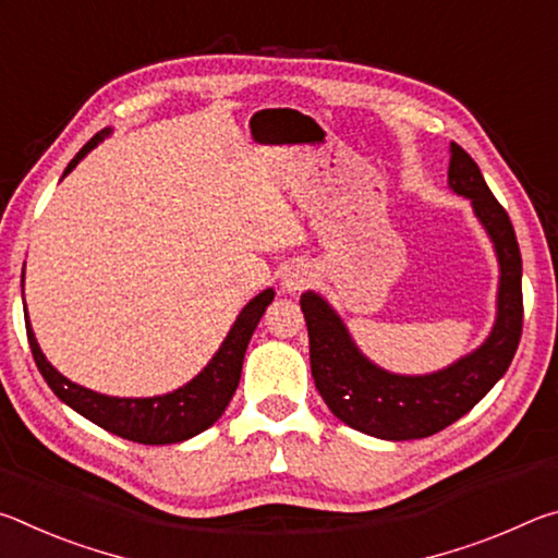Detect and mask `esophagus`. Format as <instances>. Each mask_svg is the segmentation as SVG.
Wrapping results in <instances>:
<instances>
[{"instance_id": "esophagus-1", "label": "esophagus", "mask_w": 558, "mask_h": 558, "mask_svg": "<svg viewBox=\"0 0 558 558\" xmlns=\"http://www.w3.org/2000/svg\"><path fill=\"white\" fill-rule=\"evenodd\" d=\"M315 272L307 263H290V266L280 272V288L295 295V292H302L305 288L313 286Z\"/></svg>"}]
</instances>
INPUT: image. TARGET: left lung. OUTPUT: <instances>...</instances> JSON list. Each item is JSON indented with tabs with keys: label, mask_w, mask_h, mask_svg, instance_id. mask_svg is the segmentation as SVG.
Listing matches in <instances>:
<instances>
[{
	"label": "left lung",
	"mask_w": 558,
	"mask_h": 558,
	"mask_svg": "<svg viewBox=\"0 0 558 558\" xmlns=\"http://www.w3.org/2000/svg\"><path fill=\"white\" fill-rule=\"evenodd\" d=\"M448 184L470 199L499 263L495 325L477 349L433 374L386 372L356 347L342 317L319 292L300 295L317 391L339 421L366 436L413 440L448 428L502 379L522 337V256L512 221L489 192L475 159L456 143H450Z\"/></svg>",
	"instance_id": "1"
}]
</instances>
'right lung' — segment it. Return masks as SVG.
Listing matches in <instances>:
<instances>
[{
	"instance_id": "add662e5",
	"label": "right lung",
	"mask_w": 558,
	"mask_h": 558,
	"mask_svg": "<svg viewBox=\"0 0 558 558\" xmlns=\"http://www.w3.org/2000/svg\"><path fill=\"white\" fill-rule=\"evenodd\" d=\"M108 135L110 130H100L96 137H90L88 143L81 147V153L71 159L69 167H65L63 177L71 174L75 165H78L90 149H96ZM272 298H276V290L266 288L241 310L229 329V335H226L221 342L219 352L211 356V362L206 364L192 381H186L184 386H179V389L169 393L149 396V399H120V396H106L65 379L59 369H53L49 359L44 356L39 342H36L24 302L26 337H29L34 362L39 366L46 384H49L51 391L59 396L65 405H71L75 413H81L83 418L93 421L96 426L106 428L108 433H116V436L125 440L143 442V446H169V442H182L199 436L202 430L214 426V423L221 418L226 405H229L235 389H239L245 347H248L253 329L258 327L260 317L266 313Z\"/></svg>"
}]
</instances>
